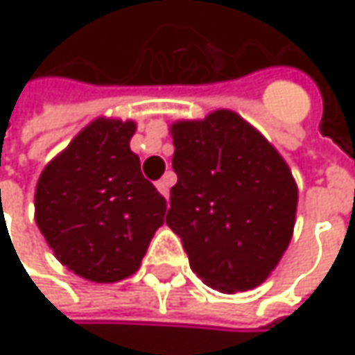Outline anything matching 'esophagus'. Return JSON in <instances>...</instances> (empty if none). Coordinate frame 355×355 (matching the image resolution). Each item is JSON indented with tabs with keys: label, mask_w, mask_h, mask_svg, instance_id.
<instances>
[{
	"label": "esophagus",
	"mask_w": 355,
	"mask_h": 355,
	"mask_svg": "<svg viewBox=\"0 0 355 355\" xmlns=\"http://www.w3.org/2000/svg\"><path fill=\"white\" fill-rule=\"evenodd\" d=\"M156 189H158L166 199H168V195H171V177L166 175L164 178H160V180L156 182Z\"/></svg>",
	"instance_id": "obj_1"
}]
</instances>
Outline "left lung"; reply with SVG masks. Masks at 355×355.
<instances>
[{
    "instance_id": "1",
    "label": "left lung",
    "mask_w": 355,
    "mask_h": 355,
    "mask_svg": "<svg viewBox=\"0 0 355 355\" xmlns=\"http://www.w3.org/2000/svg\"><path fill=\"white\" fill-rule=\"evenodd\" d=\"M166 224L189 265L220 292L265 282L290 245L298 189L275 148L232 110L173 125Z\"/></svg>"
}]
</instances>
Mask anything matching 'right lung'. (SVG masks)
<instances>
[{
	"instance_id": "obj_1",
	"label": "right lung",
	"mask_w": 355,
	"mask_h": 355,
	"mask_svg": "<svg viewBox=\"0 0 355 355\" xmlns=\"http://www.w3.org/2000/svg\"><path fill=\"white\" fill-rule=\"evenodd\" d=\"M135 123L101 119L88 125L38 178L36 226L73 273L119 282L137 271L166 199L144 178L129 150Z\"/></svg>"
}]
</instances>
